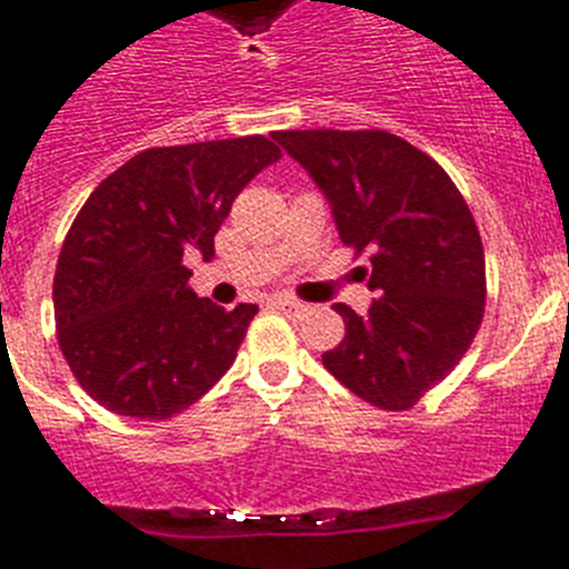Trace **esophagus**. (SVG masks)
I'll return each mask as SVG.
<instances>
[{"mask_svg": "<svg viewBox=\"0 0 569 569\" xmlns=\"http://www.w3.org/2000/svg\"><path fill=\"white\" fill-rule=\"evenodd\" d=\"M273 308L284 310V313H293V316H299V313H305V310H308V305H305V301L288 299V296H279V299H273Z\"/></svg>", "mask_w": 569, "mask_h": 569, "instance_id": "obj_1", "label": "esophagus"}]
</instances>
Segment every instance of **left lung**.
<instances>
[{
    "instance_id": "1",
    "label": "left lung",
    "mask_w": 569,
    "mask_h": 569,
    "mask_svg": "<svg viewBox=\"0 0 569 569\" xmlns=\"http://www.w3.org/2000/svg\"><path fill=\"white\" fill-rule=\"evenodd\" d=\"M325 193L339 239L370 250L367 313L336 305L345 339L321 353L359 399L407 410L445 379L485 316V248L450 176L387 130H279Z\"/></svg>"
}]
</instances>
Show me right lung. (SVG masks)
Masks as SVG:
<instances>
[{
  "label": "right lung",
  "instance_id": "right-lung-1",
  "mask_svg": "<svg viewBox=\"0 0 569 569\" xmlns=\"http://www.w3.org/2000/svg\"><path fill=\"white\" fill-rule=\"evenodd\" d=\"M281 150L264 136L150 148L99 184L64 236L53 313L64 361L110 413L162 421L228 373L256 305L188 288L230 204Z\"/></svg>",
  "mask_w": 569,
  "mask_h": 569
}]
</instances>
